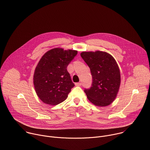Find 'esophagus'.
Listing matches in <instances>:
<instances>
[{"mask_svg":"<svg viewBox=\"0 0 150 150\" xmlns=\"http://www.w3.org/2000/svg\"><path fill=\"white\" fill-rule=\"evenodd\" d=\"M81 85H82V83H80V82H78V83H75V85L77 86H81Z\"/></svg>","mask_w":150,"mask_h":150,"instance_id":"esophagus-1","label":"esophagus"}]
</instances>
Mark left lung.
I'll use <instances>...</instances> for the list:
<instances>
[{
  "instance_id": "left-lung-1",
  "label": "left lung",
  "mask_w": 150,
  "mask_h": 150,
  "mask_svg": "<svg viewBox=\"0 0 150 150\" xmlns=\"http://www.w3.org/2000/svg\"><path fill=\"white\" fill-rule=\"evenodd\" d=\"M81 56L90 68L92 84L84 91L88 100L98 107H105L115 100L121 84V74L114 58L101 51L82 52Z\"/></svg>"
}]
</instances>
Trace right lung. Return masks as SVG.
Returning <instances> with one entry per match:
<instances>
[{
  "label": "right lung",
  "mask_w": 150,
  "mask_h": 150,
  "mask_svg": "<svg viewBox=\"0 0 150 150\" xmlns=\"http://www.w3.org/2000/svg\"><path fill=\"white\" fill-rule=\"evenodd\" d=\"M77 53L75 50L56 47L42 57L35 69L33 85L43 103L56 105L67 98L74 83L67 68Z\"/></svg>",
  "instance_id": "add662e5"
}]
</instances>
